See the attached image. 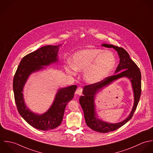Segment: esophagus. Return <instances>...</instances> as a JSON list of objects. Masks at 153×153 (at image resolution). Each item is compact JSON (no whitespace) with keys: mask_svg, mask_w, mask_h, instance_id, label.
Returning a JSON list of instances; mask_svg holds the SVG:
<instances>
[{"mask_svg":"<svg viewBox=\"0 0 153 153\" xmlns=\"http://www.w3.org/2000/svg\"><path fill=\"white\" fill-rule=\"evenodd\" d=\"M82 91H83V88H81V87H78L77 89H76V93L77 94H79L80 95L82 93Z\"/></svg>","mask_w":153,"mask_h":153,"instance_id":"obj_1","label":"esophagus"}]
</instances>
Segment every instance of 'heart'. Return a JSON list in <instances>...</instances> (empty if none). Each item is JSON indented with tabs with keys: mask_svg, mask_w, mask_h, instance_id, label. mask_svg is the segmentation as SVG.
I'll use <instances>...</instances> for the list:
<instances>
[{
	"mask_svg": "<svg viewBox=\"0 0 153 153\" xmlns=\"http://www.w3.org/2000/svg\"><path fill=\"white\" fill-rule=\"evenodd\" d=\"M116 57L111 51L99 48H87L76 52L65 65V71L74 74V71H84L83 77L89 84H95L104 79L116 65Z\"/></svg>",
	"mask_w": 153,
	"mask_h": 153,
	"instance_id": "1",
	"label": "heart"
}]
</instances>
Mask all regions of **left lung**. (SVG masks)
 I'll use <instances>...</instances> for the list:
<instances>
[{"label":"left lung","instance_id":"left-lung-1","mask_svg":"<svg viewBox=\"0 0 153 153\" xmlns=\"http://www.w3.org/2000/svg\"><path fill=\"white\" fill-rule=\"evenodd\" d=\"M102 45L107 48H113L118 52L120 59V64L115 71L116 74L106 77L99 83L84 86L83 96H80L79 102L83 109L87 125L95 131L106 133L118 129L132 118L141 93V74L137 65L131 59L129 54L123 48L107 44H103ZM124 76L130 80L134 91V103L130 115L122 122L116 124L108 123L100 120L96 117L94 102L95 95L103 87Z\"/></svg>","mask_w":153,"mask_h":153}]
</instances>
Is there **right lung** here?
<instances>
[{"label": "right lung", "instance_id": "add662e5", "mask_svg": "<svg viewBox=\"0 0 153 153\" xmlns=\"http://www.w3.org/2000/svg\"><path fill=\"white\" fill-rule=\"evenodd\" d=\"M59 45H46L31 53L21 60L16 71L13 81L14 97L21 116L35 128L47 131L54 129L61 124L67 103L74 96L77 86L61 88L57 93L54 102L44 114L38 115L27 107L23 97V89L30 74L50 64L56 62Z\"/></svg>", "mask_w": 153, "mask_h": 153}]
</instances>
